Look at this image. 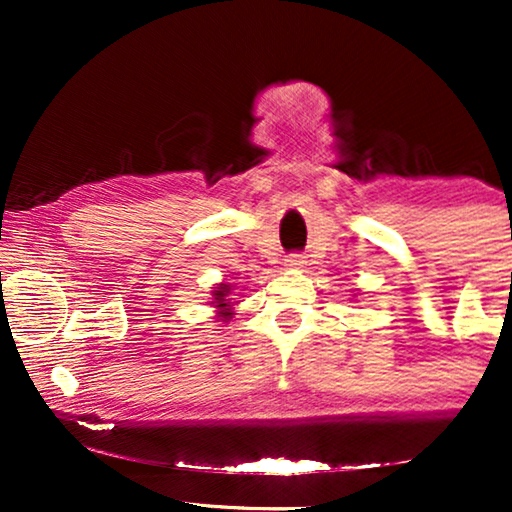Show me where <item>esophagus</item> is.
Returning <instances> with one entry per match:
<instances>
[{
	"mask_svg": "<svg viewBox=\"0 0 512 512\" xmlns=\"http://www.w3.org/2000/svg\"><path fill=\"white\" fill-rule=\"evenodd\" d=\"M284 263L289 265V268H303L305 265V256L303 254H289L284 258Z\"/></svg>",
	"mask_w": 512,
	"mask_h": 512,
	"instance_id": "obj_1",
	"label": "esophagus"
}]
</instances>
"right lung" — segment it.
Masks as SVG:
<instances>
[{
	"instance_id": "1",
	"label": "right lung",
	"mask_w": 512,
	"mask_h": 512,
	"mask_svg": "<svg viewBox=\"0 0 512 512\" xmlns=\"http://www.w3.org/2000/svg\"><path fill=\"white\" fill-rule=\"evenodd\" d=\"M228 293H230V286L228 284H221L219 286V291H214V303H216V307H219V317H223V319H228L230 317V314H233V312H228Z\"/></svg>"
}]
</instances>
